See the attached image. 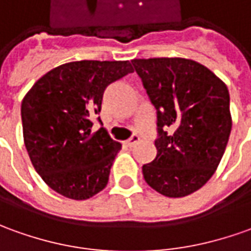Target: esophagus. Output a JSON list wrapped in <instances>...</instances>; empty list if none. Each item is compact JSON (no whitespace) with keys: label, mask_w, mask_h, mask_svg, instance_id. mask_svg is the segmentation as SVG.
<instances>
[{"label":"esophagus","mask_w":251,"mask_h":251,"mask_svg":"<svg viewBox=\"0 0 251 251\" xmlns=\"http://www.w3.org/2000/svg\"><path fill=\"white\" fill-rule=\"evenodd\" d=\"M139 140H140V137H139V136H137V134H133L130 139L126 140V141H125L126 147H133V146H134V144H136V143H137Z\"/></svg>","instance_id":"obj_1"}]
</instances>
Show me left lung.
Masks as SVG:
<instances>
[{
  "mask_svg": "<svg viewBox=\"0 0 251 251\" xmlns=\"http://www.w3.org/2000/svg\"><path fill=\"white\" fill-rule=\"evenodd\" d=\"M156 110V156L143 176L156 192L187 197L203 187L224 155L232 119L226 85L183 57L132 60Z\"/></svg>",
  "mask_w": 251,
  "mask_h": 251,
  "instance_id": "obj_1",
  "label": "left lung"
}]
</instances>
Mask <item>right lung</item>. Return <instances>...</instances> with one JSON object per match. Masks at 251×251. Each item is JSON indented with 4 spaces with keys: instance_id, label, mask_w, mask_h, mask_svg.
I'll use <instances>...</instances> for the list:
<instances>
[{
    "instance_id": "obj_1",
    "label": "right lung",
    "mask_w": 251,
    "mask_h": 251,
    "mask_svg": "<svg viewBox=\"0 0 251 251\" xmlns=\"http://www.w3.org/2000/svg\"><path fill=\"white\" fill-rule=\"evenodd\" d=\"M130 73L129 61H71L27 92L22 101L25 146L37 173L57 194L83 201L107 185L121 144L104 127L92 132V118L101 110L105 88Z\"/></svg>"
}]
</instances>
